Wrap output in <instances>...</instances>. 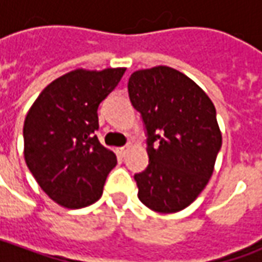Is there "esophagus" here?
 <instances>
[{"label":"esophagus","instance_id":"esophagus-1","mask_svg":"<svg viewBox=\"0 0 262 262\" xmlns=\"http://www.w3.org/2000/svg\"><path fill=\"white\" fill-rule=\"evenodd\" d=\"M130 148V144H126V146H123V147H119L118 148V151H119V154L122 156V157H125V154L127 153V150Z\"/></svg>","mask_w":262,"mask_h":262}]
</instances>
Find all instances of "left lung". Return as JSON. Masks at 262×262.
Listing matches in <instances>:
<instances>
[{
    "mask_svg": "<svg viewBox=\"0 0 262 262\" xmlns=\"http://www.w3.org/2000/svg\"><path fill=\"white\" fill-rule=\"evenodd\" d=\"M127 91L147 136V168L135 174L137 196L160 213L180 212L206 187L222 147L214 105L165 66L133 73Z\"/></svg>",
    "mask_w": 262,
    "mask_h": 262,
    "instance_id": "obj_1",
    "label": "left lung"
}]
</instances>
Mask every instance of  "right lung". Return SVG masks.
I'll return each instance as SVG.
<instances>
[{
	"instance_id": "right-lung-1",
	"label": "right lung",
	"mask_w": 262,
	"mask_h": 262,
	"mask_svg": "<svg viewBox=\"0 0 262 262\" xmlns=\"http://www.w3.org/2000/svg\"><path fill=\"white\" fill-rule=\"evenodd\" d=\"M126 69L75 70L50 82L24 123L25 161L49 196L80 209L97 202L116 156L98 140V106Z\"/></svg>"
}]
</instances>
